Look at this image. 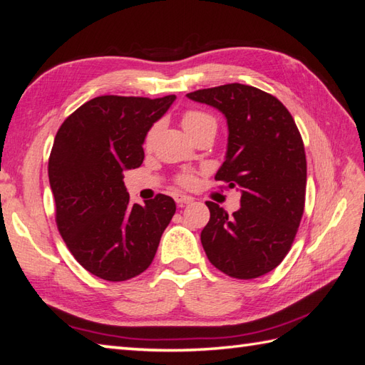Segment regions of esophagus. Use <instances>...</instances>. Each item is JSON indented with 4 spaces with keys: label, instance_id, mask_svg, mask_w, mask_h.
<instances>
[{
    "label": "esophagus",
    "instance_id": "esophagus-1",
    "mask_svg": "<svg viewBox=\"0 0 365 365\" xmlns=\"http://www.w3.org/2000/svg\"><path fill=\"white\" fill-rule=\"evenodd\" d=\"M174 200L177 202V205L182 207L185 204H191L195 199H192L191 196H187V195H178V192H177V195L174 196Z\"/></svg>",
    "mask_w": 365,
    "mask_h": 365
}]
</instances>
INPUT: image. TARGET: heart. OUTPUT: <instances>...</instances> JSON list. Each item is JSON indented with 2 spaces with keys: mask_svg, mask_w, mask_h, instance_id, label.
<instances>
[{
  "mask_svg": "<svg viewBox=\"0 0 365 365\" xmlns=\"http://www.w3.org/2000/svg\"><path fill=\"white\" fill-rule=\"evenodd\" d=\"M182 125L190 136L195 135L196 131L204 130V128H215L216 130L215 119L212 118L210 114H207L204 111H187L182 118ZM155 133H157V127H153L149 131V135H147V139H145L147 144H150L153 141ZM178 182H180L182 185H190L192 182V177L191 175H182L180 178H178Z\"/></svg>",
  "mask_w": 365,
  "mask_h": 365,
  "instance_id": "obj_1",
  "label": "heart"
}]
</instances>
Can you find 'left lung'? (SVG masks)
I'll use <instances>...</instances> for the list:
<instances>
[{
	"instance_id": "8db88e82",
	"label": "left lung",
	"mask_w": 365,
	"mask_h": 365,
	"mask_svg": "<svg viewBox=\"0 0 365 365\" xmlns=\"http://www.w3.org/2000/svg\"><path fill=\"white\" fill-rule=\"evenodd\" d=\"M187 97L226 118V160L215 180L242 192V207L232 215L205 202L210 221L200 242L207 257L230 277L267 274L290 251L304 212L307 168L297 123L276 97L246 84L199 89Z\"/></svg>"
}]
</instances>
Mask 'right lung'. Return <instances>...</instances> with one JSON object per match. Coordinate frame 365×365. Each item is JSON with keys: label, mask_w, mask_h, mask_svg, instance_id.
<instances>
[{"label": "right lung", "mask_w": 365, "mask_h": 365, "mask_svg": "<svg viewBox=\"0 0 365 365\" xmlns=\"http://www.w3.org/2000/svg\"><path fill=\"white\" fill-rule=\"evenodd\" d=\"M174 100L96 97L54 138L48 178L59 234L80 265L105 281H127L149 268L175 213L165 195L131 204L123 185V173L143 165L145 136Z\"/></svg>", "instance_id": "right-lung-1"}]
</instances>
